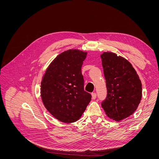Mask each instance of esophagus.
Instances as JSON below:
<instances>
[{"instance_id":"esophagus-1","label":"esophagus","mask_w":159,"mask_h":159,"mask_svg":"<svg viewBox=\"0 0 159 159\" xmlns=\"http://www.w3.org/2000/svg\"><path fill=\"white\" fill-rule=\"evenodd\" d=\"M96 97H97V95H96L95 93H91V98H92L93 99H95L96 98Z\"/></svg>"}]
</instances>
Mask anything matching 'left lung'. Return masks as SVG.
Masks as SVG:
<instances>
[{
  "label": "left lung",
  "instance_id": "8db88e82",
  "mask_svg": "<svg viewBox=\"0 0 159 159\" xmlns=\"http://www.w3.org/2000/svg\"><path fill=\"white\" fill-rule=\"evenodd\" d=\"M107 90L102 103L105 113L120 121L137 110L142 98L141 80L130 62L113 52L101 54Z\"/></svg>",
  "mask_w": 159,
  "mask_h": 159
}]
</instances>
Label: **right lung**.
Segmentation results:
<instances>
[{"instance_id":"add662e5","label":"right lung","mask_w":159,"mask_h":159,"mask_svg":"<svg viewBox=\"0 0 159 159\" xmlns=\"http://www.w3.org/2000/svg\"><path fill=\"white\" fill-rule=\"evenodd\" d=\"M87 52L70 49L57 56L48 67L41 82L44 107L56 119L74 123L81 118L91 95L84 91L81 66Z\"/></svg>"}]
</instances>
